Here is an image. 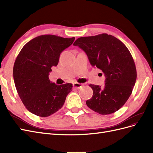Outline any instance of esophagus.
<instances>
[{
    "label": "esophagus",
    "mask_w": 153,
    "mask_h": 153,
    "mask_svg": "<svg viewBox=\"0 0 153 153\" xmlns=\"http://www.w3.org/2000/svg\"><path fill=\"white\" fill-rule=\"evenodd\" d=\"M82 84H79V83H74L73 84V87L76 89H80V88H82Z\"/></svg>",
    "instance_id": "34e87169"
}]
</instances>
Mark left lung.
<instances>
[{
    "label": "left lung",
    "mask_w": 153,
    "mask_h": 153,
    "mask_svg": "<svg viewBox=\"0 0 153 153\" xmlns=\"http://www.w3.org/2000/svg\"><path fill=\"white\" fill-rule=\"evenodd\" d=\"M73 45L84 50L91 65L101 69L106 77L103 88L89 85L93 95L87 100V106L101 115L116 112L130 96L137 79L135 64L129 50L107 34L82 37Z\"/></svg>",
    "instance_id": "obj_1"
}]
</instances>
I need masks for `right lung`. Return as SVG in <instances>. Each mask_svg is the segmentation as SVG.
<instances>
[{"instance_id": "right-lung-1", "label": "right lung", "mask_w": 153, "mask_h": 153, "mask_svg": "<svg viewBox=\"0 0 153 153\" xmlns=\"http://www.w3.org/2000/svg\"><path fill=\"white\" fill-rule=\"evenodd\" d=\"M75 38L42 35L26 43L15 60L13 78L18 94L30 112L48 117L61 109L73 85H56L49 80L52 66L60 54L73 43Z\"/></svg>"}]
</instances>
